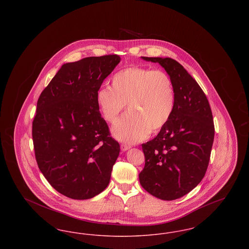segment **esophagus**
Returning a JSON list of instances; mask_svg holds the SVG:
<instances>
[{
    "instance_id": "obj_1",
    "label": "esophagus",
    "mask_w": 249,
    "mask_h": 249,
    "mask_svg": "<svg viewBox=\"0 0 249 249\" xmlns=\"http://www.w3.org/2000/svg\"><path fill=\"white\" fill-rule=\"evenodd\" d=\"M120 148H121L122 151H127L128 149H130V145L126 144V143H121V144H120Z\"/></svg>"
}]
</instances>
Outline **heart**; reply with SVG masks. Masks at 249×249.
Here are the masks:
<instances>
[{
  "label": "heart",
  "instance_id": "heart-1",
  "mask_svg": "<svg viewBox=\"0 0 249 249\" xmlns=\"http://www.w3.org/2000/svg\"><path fill=\"white\" fill-rule=\"evenodd\" d=\"M110 82L96 95L103 118L114 123L126 105L129 111L113 128L116 138L132 143L165 127L176 107L174 85L166 71L131 66L116 72Z\"/></svg>",
  "mask_w": 249,
  "mask_h": 249
}]
</instances>
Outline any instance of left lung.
Segmentation results:
<instances>
[{
	"mask_svg": "<svg viewBox=\"0 0 249 249\" xmlns=\"http://www.w3.org/2000/svg\"><path fill=\"white\" fill-rule=\"evenodd\" d=\"M142 59L165 69L174 85L176 107L165 127L142 144L144 167L139 180L151 195L173 201L193 190L206 173L214 136L213 115L199 84L177 60Z\"/></svg>",
	"mask_w": 249,
	"mask_h": 249,
	"instance_id": "1",
	"label": "left lung"
}]
</instances>
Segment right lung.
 <instances>
[{
	"mask_svg": "<svg viewBox=\"0 0 249 249\" xmlns=\"http://www.w3.org/2000/svg\"><path fill=\"white\" fill-rule=\"evenodd\" d=\"M119 55L63 64L42 91L33 121L36 161L48 183L73 200L107 189L119 143L102 118L96 95Z\"/></svg>",
	"mask_w": 249,
	"mask_h": 249,
	"instance_id": "obj_1",
	"label": "right lung"
}]
</instances>
